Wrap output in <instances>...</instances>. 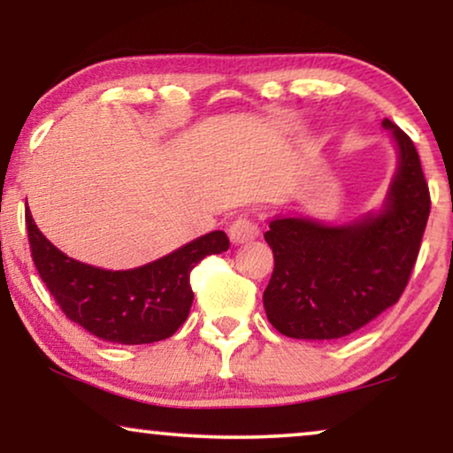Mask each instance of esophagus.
<instances>
[{
	"instance_id": "1",
	"label": "esophagus",
	"mask_w": 453,
	"mask_h": 453,
	"mask_svg": "<svg viewBox=\"0 0 453 453\" xmlns=\"http://www.w3.org/2000/svg\"><path fill=\"white\" fill-rule=\"evenodd\" d=\"M257 234H259L257 222L247 219V216H239V219H234L231 222V226H228V237H231L234 245L247 243V241L256 239Z\"/></svg>"
}]
</instances>
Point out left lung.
I'll list each match as a JSON object with an SVG mask.
<instances>
[{
    "label": "left lung",
    "mask_w": 453,
    "mask_h": 453,
    "mask_svg": "<svg viewBox=\"0 0 453 453\" xmlns=\"http://www.w3.org/2000/svg\"><path fill=\"white\" fill-rule=\"evenodd\" d=\"M398 169L380 212L342 226L311 219L270 220L274 272L264 290L270 324L288 338L336 340L398 303L417 264L431 196L412 140L383 119Z\"/></svg>",
    "instance_id": "left-lung-1"
}]
</instances>
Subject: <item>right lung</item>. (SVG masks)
I'll return each instance as SVG.
<instances>
[{"mask_svg":"<svg viewBox=\"0 0 453 453\" xmlns=\"http://www.w3.org/2000/svg\"><path fill=\"white\" fill-rule=\"evenodd\" d=\"M28 243L39 276L61 311L96 338L117 344H150L173 336L194 303L189 274L228 237L212 231L177 251L134 270H101L59 251L27 212Z\"/></svg>","mask_w":453,"mask_h":453,"instance_id":"1","label":"right lung"}]
</instances>
